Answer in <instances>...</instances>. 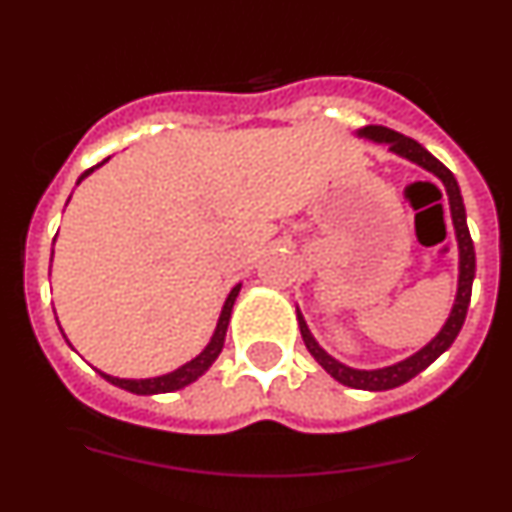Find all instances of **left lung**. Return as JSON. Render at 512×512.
I'll return each instance as SVG.
<instances>
[{"instance_id": "8db88e82", "label": "left lung", "mask_w": 512, "mask_h": 512, "mask_svg": "<svg viewBox=\"0 0 512 512\" xmlns=\"http://www.w3.org/2000/svg\"><path fill=\"white\" fill-rule=\"evenodd\" d=\"M356 136L366 138V141L371 143H384V146H389L391 153H396L399 158L411 160V163H416L418 168L428 170V173L436 175V178L441 180L448 195L451 223H453V232H456V242H458V287H456V299H453L451 314H448L443 327L438 329V334L426 344V347H421L416 354L406 356V359L396 361V364L381 366V369H354V366L342 364V361L334 359L332 354H327L322 347H319V342L314 339V334L309 332L307 322H304L302 312L297 309V322H299V332H302V339H304V347L309 349V354L317 359V364L322 366L329 376H334L339 384L352 386V389L386 391V389H396V386L414 379L416 374H421L426 366H431L438 356L456 342L458 332H461L463 322H466L468 304H471V289H473V280H476V250H473L471 232H468L466 205H463V195H461V188H458V180L453 178V173L441 163V160L433 158L421 143L414 141V138L401 136V133L391 131V128H384V126H364L356 131Z\"/></svg>"}]
</instances>
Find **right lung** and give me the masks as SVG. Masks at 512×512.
<instances>
[{
	"mask_svg": "<svg viewBox=\"0 0 512 512\" xmlns=\"http://www.w3.org/2000/svg\"><path fill=\"white\" fill-rule=\"evenodd\" d=\"M103 163H108V158L101 160V163L94 165V168L84 170V173H81V178L76 180V185H79L84 178H89V175L94 173L96 168H101ZM69 200H66V205H69ZM54 240H56V237H54ZM51 257H54V252H51ZM240 287H242V282H237V285L230 289V294H227V299H225V304H223V312H220L218 324H215L213 337H210V342L205 344L203 352L195 356V359L185 361V364L178 366V369L168 371V374L151 376V379H121V376H111V374H106V371H98V369L96 371L103 376V379L111 381L113 386H118V389H126V391H131V394H138V396L170 394V391L185 389V386H188V384L198 381L200 376H203L205 371H208L210 366L215 364V359H218L220 352H223L227 324H230V314H232V304H235L237 294H240ZM56 322H59V319H56ZM59 329H61V324H59ZM61 334H64V332H61ZM64 339H66V334H64ZM66 344H69V347H71L69 339H66Z\"/></svg>",
	"mask_w": 512,
	"mask_h": 512,
	"instance_id": "obj_1",
	"label": "right lung"
}]
</instances>
